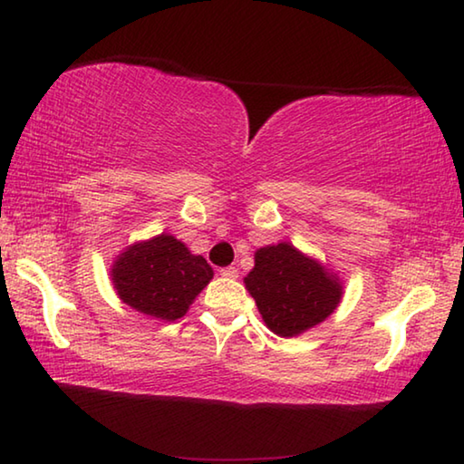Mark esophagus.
I'll return each mask as SVG.
<instances>
[{
  "mask_svg": "<svg viewBox=\"0 0 464 464\" xmlns=\"http://www.w3.org/2000/svg\"><path fill=\"white\" fill-rule=\"evenodd\" d=\"M237 268H233V266H227V268H221V276H225V278H237Z\"/></svg>",
  "mask_w": 464,
  "mask_h": 464,
  "instance_id": "obj_1",
  "label": "esophagus"
}]
</instances>
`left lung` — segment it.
<instances>
[{
	"label": "left lung",
	"instance_id": "obj_1",
	"mask_svg": "<svg viewBox=\"0 0 464 464\" xmlns=\"http://www.w3.org/2000/svg\"><path fill=\"white\" fill-rule=\"evenodd\" d=\"M246 286L274 334L293 337L329 317L342 298V286L317 262L288 243L262 247Z\"/></svg>",
	"mask_w": 464,
	"mask_h": 464
}]
</instances>
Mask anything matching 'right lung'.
<instances>
[{
    "instance_id": "add662e5",
    "label": "right lung",
    "mask_w": 464,
    "mask_h": 464,
    "mask_svg": "<svg viewBox=\"0 0 464 464\" xmlns=\"http://www.w3.org/2000/svg\"><path fill=\"white\" fill-rule=\"evenodd\" d=\"M213 278L202 256H192L182 241L160 235L137 243L116 260L114 288L129 307L163 321H176Z\"/></svg>"
}]
</instances>
